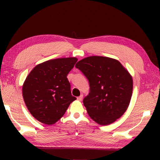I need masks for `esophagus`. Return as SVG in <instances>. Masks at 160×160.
Instances as JSON below:
<instances>
[{
	"label": "esophagus",
	"instance_id": "34e87169",
	"mask_svg": "<svg viewBox=\"0 0 160 160\" xmlns=\"http://www.w3.org/2000/svg\"><path fill=\"white\" fill-rule=\"evenodd\" d=\"M82 97H83V95H82V94H81L80 96H79L78 97H77V99L78 100V101H82Z\"/></svg>",
	"mask_w": 160,
	"mask_h": 160
}]
</instances>
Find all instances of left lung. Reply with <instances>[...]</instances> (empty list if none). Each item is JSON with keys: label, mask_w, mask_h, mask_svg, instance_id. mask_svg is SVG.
Here are the masks:
<instances>
[{"label": "left lung", "mask_w": 160, "mask_h": 160, "mask_svg": "<svg viewBox=\"0 0 160 160\" xmlns=\"http://www.w3.org/2000/svg\"><path fill=\"white\" fill-rule=\"evenodd\" d=\"M75 67L88 78L90 92L83 99L90 118L100 125H109L122 116L131 101L132 79L115 59L90 56Z\"/></svg>", "instance_id": "1"}]
</instances>
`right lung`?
Listing matches in <instances>:
<instances>
[{"label":"right lung","instance_id":"obj_1","mask_svg":"<svg viewBox=\"0 0 160 160\" xmlns=\"http://www.w3.org/2000/svg\"><path fill=\"white\" fill-rule=\"evenodd\" d=\"M77 61L74 57L53 59L37 65L29 72L23 84L22 95L37 120L52 125L76 99L71 94L67 75Z\"/></svg>","mask_w":160,"mask_h":160}]
</instances>
